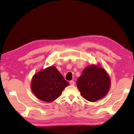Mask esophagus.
Here are the masks:
<instances>
[{
    "mask_svg": "<svg viewBox=\"0 0 134 134\" xmlns=\"http://www.w3.org/2000/svg\"><path fill=\"white\" fill-rule=\"evenodd\" d=\"M70 83L71 85H75V82L74 81H72H72H70Z\"/></svg>",
    "mask_w": 134,
    "mask_h": 134,
    "instance_id": "esophagus-1",
    "label": "esophagus"
}]
</instances>
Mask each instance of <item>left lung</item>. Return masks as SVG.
I'll use <instances>...</instances> for the list:
<instances>
[{"label":"left lung","mask_w":134,"mask_h":134,"mask_svg":"<svg viewBox=\"0 0 134 134\" xmlns=\"http://www.w3.org/2000/svg\"><path fill=\"white\" fill-rule=\"evenodd\" d=\"M76 84L84 98L90 102H95L108 93L111 81L104 69L93 64L83 70Z\"/></svg>","instance_id":"1"}]
</instances>
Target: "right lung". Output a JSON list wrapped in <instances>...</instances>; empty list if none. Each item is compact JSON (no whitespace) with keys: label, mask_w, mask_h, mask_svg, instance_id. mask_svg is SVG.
I'll return each instance as SVG.
<instances>
[{"label":"right lung","mask_w":134,"mask_h":134,"mask_svg":"<svg viewBox=\"0 0 134 134\" xmlns=\"http://www.w3.org/2000/svg\"><path fill=\"white\" fill-rule=\"evenodd\" d=\"M69 84L56 68L53 66L35 74L31 81V88L37 98L51 102L58 98Z\"/></svg>","instance_id":"add662e5"}]
</instances>
